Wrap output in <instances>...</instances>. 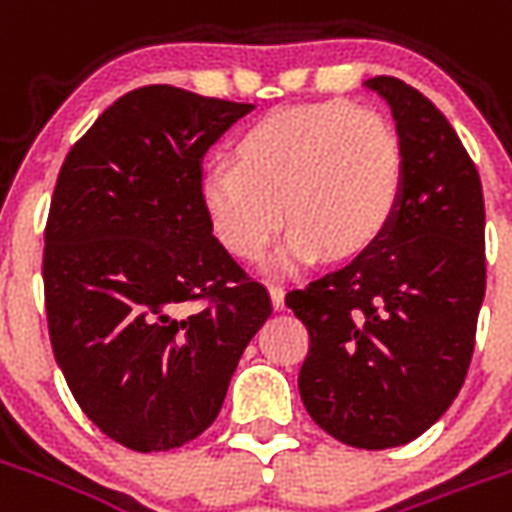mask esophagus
<instances>
[{
	"mask_svg": "<svg viewBox=\"0 0 512 512\" xmlns=\"http://www.w3.org/2000/svg\"><path fill=\"white\" fill-rule=\"evenodd\" d=\"M268 296H271L274 310H285V288L282 285H268Z\"/></svg>",
	"mask_w": 512,
	"mask_h": 512,
	"instance_id": "34e87169",
	"label": "esophagus"
}]
</instances>
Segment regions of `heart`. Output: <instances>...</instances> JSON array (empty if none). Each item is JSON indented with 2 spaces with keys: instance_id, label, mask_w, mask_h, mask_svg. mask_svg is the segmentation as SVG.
<instances>
[{
  "instance_id": "obj_1",
  "label": "heart",
  "mask_w": 512,
  "mask_h": 512,
  "mask_svg": "<svg viewBox=\"0 0 512 512\" xmlns=\"http://www.w3.org/2000/svg\"><path fill=\"white\" fill-rule=\"evenodd\" d=\"M200 172V202L230 255L257 260L293 224L279 266L370 252L397 219L406 153L395 126L345 101L274 109Z\"/></svg>"
}]
</instances>
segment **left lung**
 <instances>
[{
    "label": "left lung",
    "instance_id": "left-lung-1",
    "mask_svg": "<svg viewBox=\"0 0 512 512\" xmlns=\"http://www.w3.org/2000/svg\"><path fill=\"white\" fill-rule=\"evenodd\" d=\"M384 98L406 191L392 230L348 266L290 290L310 332L299 392L329 436L359 450L422 436L458 397L485 296V205L455 128L411 84L367 79Z\"/></svg>",
    "mask_w": 512,
    "mask_h": 512
}]
</instances>
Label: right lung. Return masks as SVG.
<instances>
[{"mask_svg": "<svg viewBox=\"0 0 512 512\" xmlns=\"http://www.w3.org/2000/svg\"><path fill=\"white\" fill-rule=\"evenodd\" d=\"M252 109L147 84L60 169L43 252L51 348L90 422L128 450L197 439L271 315L200 202L208 147Z\"/></svg>", "mask_w": 512, "mask_h": 512, "instance_id": "add662e5", "label": "right lung"}]
</instances>
